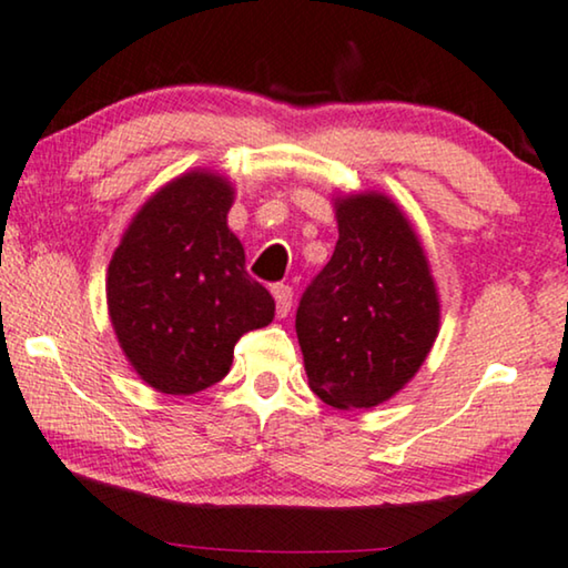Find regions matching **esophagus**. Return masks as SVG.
<instances>
[{"mask_svg":"<svg viewBox=\"0 0 568 568\" xmlns=\"http://www.w3.org/2000/svg\"><path fill=\"white\" fill-rule=\"evenodd\" d=\"M273 298H275V306H277V316L285 318L291 314V306H293V287L291 285H273Z\"/></svg>","mask_w":568,"mask_h":568,"instance_id":"34e87169","label":"esophagus"}]
</instances>
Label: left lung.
<instances>
[{
    "label": "left lung",
    "instance_id": "1",
    "mask_svg": "<svg viewBox=\"0 0 568 568\" xmlns=\"http://www.w3.org/2000/svg\"><path fill=\"white\" fill-rule=\"evenodd\" d=\"M339 239L303 293L295 334L308 388L373 409L409 383L440 332V295L412 221L386 193L334 195Z\"/></svg>",
    "mask_w": 568,
    "mask_h": 568
}]
</instances>
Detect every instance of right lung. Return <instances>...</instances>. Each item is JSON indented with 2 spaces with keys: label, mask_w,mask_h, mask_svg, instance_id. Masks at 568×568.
<instances>
[{
  "label": "right lung",
  "mask_w": 568,
  "mask_h": 568,
  "mask_svg": "<svg viewBox=\"0 0 568 568\" xmlns=\"http://www.w3.org/2000/svg\"><path fill=\"white\" fill-rule=\"evenodd\" d=\"M234 195L219 172H182L135 211L108 265L118 345L159 394L219 383L236 339L275 316L273 295L246 275L244 246L229 229Z\"/></svg>",
  "instance_id": "1"
}]
</instances>
